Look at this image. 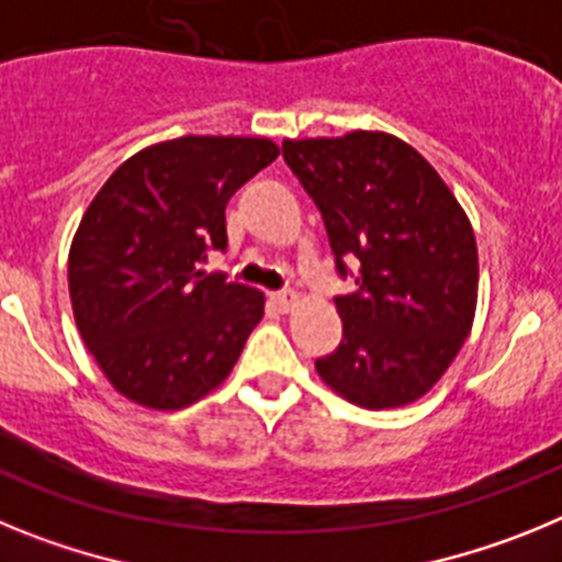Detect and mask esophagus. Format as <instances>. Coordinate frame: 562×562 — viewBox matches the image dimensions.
Segmentation results:
<instances>
[{
	"mask_svg": "<svg viewBox=\"0 0 562 562\" xmlns=\"http://www.w3.org/2000/svg\"><path fill=\"white\" fill-rule=\"evenodd\" d=\"M272 306H278L281 312H290L295 306V292H272L270 295Z\"/></svg>",
	"mask_w": 562,
	"mask_h": 562,
	"instance_id": "obj_1",
	"label": "esophagus"
}]
</instances>
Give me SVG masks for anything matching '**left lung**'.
Segmentation results:
<instances>
[{"instance_id":"left-lung-1","label":"left lung","mask_w":562,"mask_h":562,"mask_svg":"<svg viewBox=\"0 0 562 562\" xmlns=\"http://www.w3.org/2000/svg\"><path fill=\"white\" fill-rule=\"evenodd\" d=\"M290 171L324 216L340 278L342 340L315 360L321 380L369 411L434 389L464 346L479 297L467 213L425 157L385 132L284 140Z\"/></svg>"}]
</instances>
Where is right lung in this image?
I'll return each instance as SVG.
<instances>
[{
	"label": "right lung",
	"mask_w": 562,
	"mask_h": 562,
	"mask_svg": "<svg viewBox=\"0 0 562 562\" xmlns=\"http://www.w3.org/2000/svg\"><path fill=\"white\" fill-rule=\"evenodd\" d=\"M278 157L267 137H177L128 157L69 247V297L87 349L126 400L177 411L225 382L265 295L202 272L227 247V200Z\"/></svg>",
	"instance_id": "1"
}]
</instances>
